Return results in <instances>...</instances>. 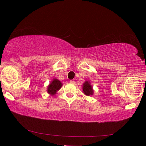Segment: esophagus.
Listing matches in <instances>:
<instances>
[{
  "label": "esophagus",
  "instance_id": "esophagus-1",
  "mask_svg": "<svg viewBox=\"0 0 146 146\" xmlns=\"http://www.w3.org/2000/svg\"><path fill=\"white\" fill-rule=\"evenodd\" d=\"M70 82L71 83H72V84H75V80H70Z\"/></svg>",
  "mask_w": 146,
  "mask_h": 146
}]
</instances>
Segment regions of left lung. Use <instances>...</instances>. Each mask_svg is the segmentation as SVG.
<instances>
[{
    "mask_svg": "<svg viewBox=\"0 0 146 146\" xmlns=\"http://www.w3.org/2000/svg\"><path fill=\"white\" fill-rule=\"evenodd\" d=\"M94 90H93L92 86L91 85L90 83L88 81H86L83 84V93L85 95L90 96L94 94Z\"/></svg>",
    "mask_w": 146,
    "mask_h": 146,
    "instance_id": "8db88e82",
    "label": "left lung"
}]
</instances>
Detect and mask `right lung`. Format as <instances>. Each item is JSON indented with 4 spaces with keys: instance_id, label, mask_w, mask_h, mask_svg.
Returning <instances> with one entry per match:
<instances>
[{
    "instance_id": "add662e5",
    "label": "right lung",
    "mask_w": 146,
    "mask_h": 146,
    "mask_svg": "<svg viewBox=\"0 0 146 146\" xmlns=\"http://www.w3.org/2000/svg\"><path fill=\"white\" fill-rule=\"evenodd\" d=\"M61 82L58 79L54 78L52 80V81L50 83V84L48 85L47 92L49 94L54 95L56 94V92L61 88Z\"/></svg>"
}]
</instances>
